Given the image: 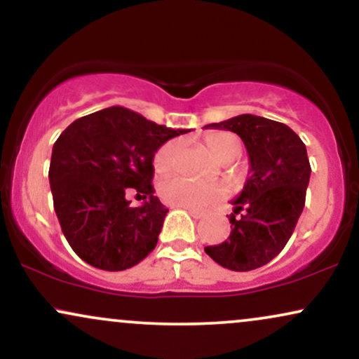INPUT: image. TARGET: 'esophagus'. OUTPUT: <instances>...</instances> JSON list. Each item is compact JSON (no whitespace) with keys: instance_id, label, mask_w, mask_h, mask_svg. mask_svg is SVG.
I'll return each mask as SVG.
<instances>
[{"instance_id":"1","label":"esophagus","mask_w":359,"mask_h":359,"mask_svg":"<svg viewBox=\"0 0 359 359\" xmlns=\"http://www.w3.org/2000/svg\"><path fill=\"white\" fill-rule=\"evenodd\" d=\"M182 209H187V212L191 214L192 217H196V219H201V217L204 216L203 212H201V211H196V209H189V208H182Z\"/></svg>"}]
</instances>
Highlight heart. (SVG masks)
I'll list each match as a JSON object with an SVG mask.
<instances>
[{"label":"heart","instance_id":"1","mask_svg":"<svg viewBox=\"0 0 359 359\" xmlns=\"http://www.w3.org/2000/svg\"><path fill=\"white\" fill-rule=\"evenodd\" d=\"M205 145L214 156L226 162L236 158L241 154V142L236 135L229 131H212L205 137ZM179 143L167 142L156 150L154 165L158 174H167L175 165ZM224 187L216 182H199V180L185 179V177H172L160 185V196L167 204L175 208H189L201 211L209 205L217 203L224 197Z\"/></svg>","mask_w":359,"mask_h":359}]
</instances>
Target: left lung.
I'll return each instance as SVG.
<instances>
[{"label":"left lung","mask_w":359,"mask_h":359,"mask_svg":"<svg viewBox=\"0 0 359 359\" xmlns=\"http://www.w3.org/2000/svg\"><path fill=\"white\" fill-rule=\"evenodd\" d=\"M205 128L233 131L243 140L250 177L233 201L228 240L204 251L228 270L259 269L283 250L302 214L311 179L306 145L287 125L255 114H240Z\"/></svg>","instance_id":"left-lung-1"}]
</instances>
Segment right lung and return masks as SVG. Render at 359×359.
Wrapping results in <instances>:
<instances>
[{"label":"right lung","instance_id":"right-lung-1","mask_svg":"<svg viewBox=\"0 0 359 359\" xmlns=\"http://www.w3.org/2000/svg\"><path fill=\"white\" fill-rule=\"evenodd\" d=\"M111 106L71 123L53 143L48 180L53 209L71 248L89 265L131 269L156 246L168 209L154 196V156L187 133ZM135 188L145 198L129 205Z\"/></svg>","mask_w":359,"mask_h":359}]
</instances>
